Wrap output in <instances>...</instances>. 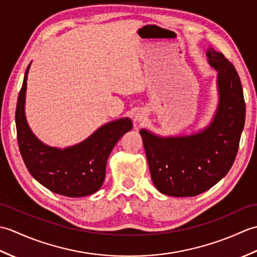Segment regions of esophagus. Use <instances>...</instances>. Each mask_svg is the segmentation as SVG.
<instances>
[{
    "mask_svg": "<svg viewBox=\"0 0 257 257\" xmlns=\"http://www.w3.org/2000/svg\"><path fill=\"white\" fill-rule=\"evenodd\" d=\"M145 118H146V113L143 110L138 111L137 114H136V120H137V121H143Z\"/></svg>",
    "mask_w": 257,
    "mask_h": 257,
    "instance_id": "esophagus-1",
    "label": "esophagus"
}]
</instances>
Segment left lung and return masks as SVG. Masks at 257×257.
Segmentation results:
<instances>
[{"label": "left lung", "instance_id": "obj_1", "mask_svg": "<svg viewBox=\"0 0 257 257\" xmlns=\"http://www.w3.org/2000/svg\"><path fill=\"white\" fill-rule=\"evenodd\" d=\"M207 62L217 72L220 101L212 122L200 133L163 138L140 130L151 179L159 192L195 196L230 171L245 123V101L235 67L214 48Z\"/></svg>", "mask_w": 257, "mask_h": 257}]
</instances>
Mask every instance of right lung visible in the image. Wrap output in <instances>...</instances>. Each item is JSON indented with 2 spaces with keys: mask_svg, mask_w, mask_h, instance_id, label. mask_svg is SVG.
Masks as SVG:
<instances>
[{
  "mask_svg": "<svg viewBox=\"0 0 257 257\" xmlns=\"http://www.w3.org/2000/svg\"><path fill=\"white\" fill-rule=\"evenodd\" d=\"M27 67L15 111L16 133L22 158L32 177L57 194L79 198L97 192L106 176V165L112 148L132 130L129 118L102 125L90 137L65 149L53 148L38 140L27 124L24 106Z\"/></svg>",
  "mask_w": 257,
  "mask_h": 257,
  "instance_id": "obj_1",
  "label": "right lung"
}]
</instances>
